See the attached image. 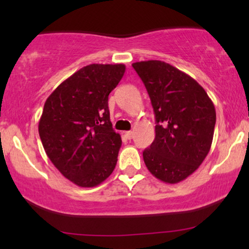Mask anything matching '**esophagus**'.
I'll use <instances>...</instances> for the list:
<instances>
[{"label":"esophagus","mask_w":249,"mask_h":249,"mask_svg":"<svg viewBox=\"0 0 249 249\" xmlns=\"http://www.w3.org/2000/svg\"><path fill=\"white\" fill-rule=\"evenodd\" d=\"M124 136L126 137L127 139H131L133 137V132H132V131H126V132L124 133Z\"/></svg>","instance_id":"1"}]
</instances>
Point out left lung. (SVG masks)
Masks as SVG:
<instances>
[{
	"instance_id": "1",
	"label": "left lung",
	"mask_w": 249,
	"mask_h": 249,
	"mask_svg": "<svg viewBox=\"0 0 249 249\" xmlns=\"http://www.w3.org/2000/svg\"><path fill=\"white\" fill-rule=\"evenodd\" d=\"M150 96L156 138L142 152L157 179L177 184L191 176L210 152L215 108L204 88L191 76L161 61L132 64Z\"/></svg>"
}]
</instances>
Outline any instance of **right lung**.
Masks as SVG:
<instances>
[{
	"label": "right lung",
	"instance_id": "1",
	"mask_svg": "<svg viewBox=\"0 0 249 249\" xmlns=\"http://www.w3.org/2000/svg\"><path fill=\"white\" fill-rule=\"evenodd\" d=\"M124 72V64L87 65L61 83L43 107L38 132L45 153L77 186H97L115 170L122 138L107 101Z\"/></svg>",
	"mask_w": 249,
	"mask_h": 249
}]
</instances>
